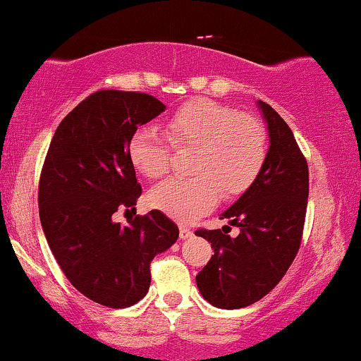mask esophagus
I'll return each mask as SVG.
<instances>
[{
	"mask_svg": "<svg viewBox=\"0 0 361 361\" xmlns=\"http://www.w3.org/2000/svg\"><path fill=\"white\" fill-rule=\"evenodd\" d=\"M179 235H180L182 240H185V238H191L192 236V231L188 228V226H180V228H179Z\"/></svg>",
	"mask_w": 361,
	"mask_h": 361,
	"instance_id": "34e87169",
	"label": "esophagus"
}]
</instances>
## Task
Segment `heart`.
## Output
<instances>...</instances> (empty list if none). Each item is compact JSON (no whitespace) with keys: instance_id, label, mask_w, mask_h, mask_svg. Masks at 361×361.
<instances>
[{"instance_id":"b5f03b06","label":"heart","mask_w":361,"mask_h":361,"mask_svg":"<svg viewBox=\"0 0 361 361\" xmlns=\"http://www.w3.org/2000/svg\"><path fill=\"white\" fill-rule=\"evenodd\" d=\"M166 132L169 137L154 126H139L128 140V154L142 176L159 179L172 165L173 146L196 149L191 159L195 176L161 182L149 195L151 205L177 221L198 217L215 205L221 192L224 198L241 195L266 161L264 126L214 100L182 106L166 121Z\"/></svg>"}]
</instances>
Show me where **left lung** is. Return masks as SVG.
<instances>
[{
    "instance_id": "left-lung-1",
    "label": "left lung",
    "mask_w": 361,
    "mask_h": 361,
    "mask_svg": "<svg viewBox=\"0 0 361 361\" xmlns=\"http://www.w3.org/2000/svg\"><path fill=\"white\" fill-rule=\"evenodd\" d=\"M269 130V151L257 179L222 214L240 228L236 238L222 229H198L214 255L196 274L208 302L238 310L262 299L280 283L299 252L310 195V170L290 126L266 102H259Z\"/></svg>"
}]
</instances>
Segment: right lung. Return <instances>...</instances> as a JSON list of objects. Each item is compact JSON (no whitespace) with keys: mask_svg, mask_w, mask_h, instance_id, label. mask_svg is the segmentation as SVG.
<instances>
[{"mask_svg":"<svg viewBox=\"0 0 361 361\" xmlns=\"http://www.w3.org/2000/svg\"><path fill=\"white\" fill-rule=\"evenodd\" d=\"M163 111L149 94H90L57 126L39 176V221L55 261L78 292L114 310L146 295L151 261L179 238L159 210L126 226L113 221L142 195L130 137Z\"/></svg>","mask_w":361,"mask_h":361,"instance_id":"right-lung-1","label":"right lung"}]
</instances>
